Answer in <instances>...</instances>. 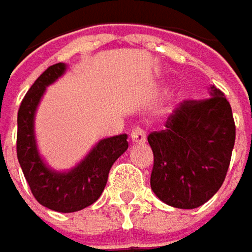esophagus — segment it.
Masks as SVG:
<instances>
[{
    "instance_id": "obj_1",
    "label": "esophagus",
    "mask_w": 252,
    "mask_h": 252,
    "mask_svg": "<svg viewBox=\"0 0 252 252\" xmlns=\"http://www.w3.org/2000/svg\"><path fill=\"white\" fill-rule=\"evenodd\" d=\"M131 139H132V142H135V144H144L145 141H147V135H145V131L142 129V128H134L132 129V132H131Z\"/></svg>"
}]
</instances>
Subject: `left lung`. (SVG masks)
Segmentation results:
<instances>
[{
	"label": "left lung",
	"mask_w": 252,
	"mask_h": 252,
	"mask_svg": "<svg viewBox=\"0 0 252 252\" xmlns=\"http://www.w3.org/2000/svg\"><path fill=\"white\" fill-rule=\"evenodd\" d=\"M210 98L178 105L165 128L148 135L154 152L151 189L178 209H196L225 179L234 148L233 111L224 94L210 86Z\"/></svg>",
	"instance_id": "8db88e82"
}]
</instances>
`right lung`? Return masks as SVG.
Wrapping results in <instances>:
<instances>
[{
  "label": "right lung",
  "instance_id": "obj_1",
  "mask_svg": "<svg viewBox=\"0 0 252 252\" xmlns=\"http://www.w3.org/2000/svg\"><path fill=\"white\" fill-rule=\"evenodd\" d=\"M67 66L56 63L43 71L25 94L18 110L17 155L32 194L42 206L61 213L79 212L104 190L113 163L128 148L126 134L104 138L70 170H55L42 159L35 138V114L46 92Z\"/></svg>",
  "mask_w": 252,
  "mask_h": 252
}]
</instances>
